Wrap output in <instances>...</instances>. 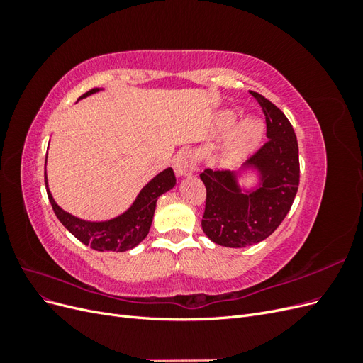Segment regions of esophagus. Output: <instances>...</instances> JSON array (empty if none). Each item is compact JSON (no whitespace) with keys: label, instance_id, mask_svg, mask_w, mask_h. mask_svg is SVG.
<instances>
[{"label":"esophagus","instance_id":"34e87169","mask_svg":"<svg viewBox=\"0 0 363 363\" xmlns=\"http://www.w3.org/2000/svg\"><path fill=\"white\" fill-rule=\"evenodd\" d=\"M174 171L179 177L183 175H191L195 171V156L194 152L188 148L179 151V155L174 159Z\"/></svg>","mask_w":363,"mask_h":363}]
</instances>
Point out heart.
<instances>
[{
    "label": "heart",
    "instance_id": "heart-1",
    "mask_svg": "<svg viewBox=\"0 0 363 363\" xmlns=\"http://www.w3.org/2000/svg\"><path fill=\"white\" fill-rule=\"evenodd\" d=\"M235 123L233 112H223L218 116V127L227 131ZM262 136V125L255 118H245L232 130L224 148V155L228 159H238L255 147Z\"/></svg>",
    "mask_w": 363,
    "mask_h": 363
}]
</instances>
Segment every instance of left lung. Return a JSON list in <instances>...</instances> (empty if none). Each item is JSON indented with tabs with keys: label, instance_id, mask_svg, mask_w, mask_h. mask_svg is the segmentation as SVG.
<instances>
[{
	"label": "left lung",
	"instance_id": "obj_1",
	"mask_svg": "<svg viewBox=\"0 0 363 363\" xmlns=\"http://www.w3.org/2000/svg\"><path fill=\"white\" fill-rule=\"evenodd\" d=\"M260 104L267 123L268 140L248 159L262 172V186L242 194L235 175L204 169L206 186L203 232L215 244L240 248L257 244L274 233L292 207L300 183L298 144L289 119L265 96L250 91Z\"/></svg>",
	"mask_w": 363,
	"mask_h": 363
}]
</instances>
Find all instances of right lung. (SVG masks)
<instances>
[{"label":"right lung","mask_w":363,"mask_h":363,"mask_svg":"<svg viewBox=\"0 0 363 363\" xmlns=\"http://www.w3.org/2000/svg\"><path fill=\"white\" fill-rule=\"evenodd\" d=\"M96 91L98 89L87 91L80 98H84ZM174 184L175 175L172 168L162 171L140 191L136 201L125 213L104 223L83 221V219L67 213L56 204L48 189L47 194L48 200L52 206V211L59 218V221L67 227L80 242H83L84 245H89L92 250L96 251H127L136 247L140 240L145 239V236L150 232L152 216H155L157 199L162 194L172 189ZM45 186L48 188L47 174Z\"/></svg>","instance_id":"obj_1"}]
</instances>
